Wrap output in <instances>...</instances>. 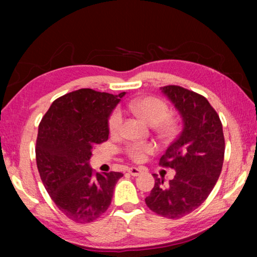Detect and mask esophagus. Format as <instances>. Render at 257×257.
I'll list each match as a JSON object with an SVG mask.
<instances>
[{"mask_svg":"<svg viewBox=\"0 0 257 257\" xmlns=\"http://www.w3.org/2000/svg\"><path fill=\"white\" fill-rule=\"evenodd\" d=\"M127 172L131 175H133V177H138L139 174L143 173V170L142 168H137V167H130Z\"/></svg>","mask_w":257,"mask_h":257,"instance_id":"obj_1","label":"esophagus"}]
</instances>
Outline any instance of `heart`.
<instances>
[{"label":"heart","mask_w":257,"mask_h":257,"mask_svg":"<svg viewBox=\"0 0 257 257\" xmlns=\"http://www.w3.org/2000/svg\"><path fill=\"white\" fill-rule=\"evenodd\" d=\"M126 107L133 113L144 119L147 124L152 125V128L158 137L163 140L173 139L179 132V121L170 114V107L163 99L157 97H144L128 101ZM122 114L121 111L115 108L108 115L107 128L111 136H118L121 131ZM156 150L153 144L135 143L130 144L125 149V153L135 163H142L146 154L152 153Z\"/></svg>","instance_id":"obj_1"}]
</instances>
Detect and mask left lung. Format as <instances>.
<instances>
[{"label":"left lung","instance_id":"obj_1","mask_svg":"<svg viewBox=\"0 0 257 257\" xmlns=\"http://www.w3.org/2000/svg\"><path fill=\"white\" fill-rule=\"evenodd\" d=\"M184 119V130L168 146L159 165L175 170L173 180L154 174L156 184L145 199L149 208L168 219L195 210L212 192L222 170V122L206 97L178 85L161 87Z\"/></svg>","mask_w":257,"mask_h":257}]
</instances>
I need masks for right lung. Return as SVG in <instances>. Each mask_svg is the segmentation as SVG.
<instances>
[{
	"label": "right lung",
	"mask_w": 257,
	"mask_h": 257,
	"mask_svg": "<svg viewBox=\"0 0 257 257\" xmlns=\"http://www.w3.org/2000/svg\"><path fill=\"white\" fill-rule=\"evenodd\" d=\"M118 96L79 89L56 99L38 125L36 163L58 209L77 223L97 220L111 205L120 172L94 173L92 149L108 139L107 119Z\"/></svg>",
	"instance_id": "right-lung-1"
}]
</instances>
